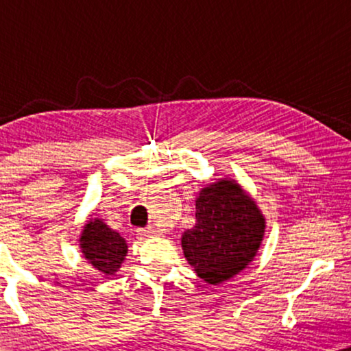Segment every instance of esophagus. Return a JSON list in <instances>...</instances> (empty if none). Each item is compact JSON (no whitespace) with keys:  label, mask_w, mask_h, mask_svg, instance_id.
<instances>
[{"label":"esophagus","mask_w":351,"mask_h":351,"mask_svg":"<svg viewBox=\"0 0 351 351\" xmlns=\"http://www.w3.org/2000/svg\"><path fill=\"white\" fill-rule=\"evenodd\" d=\"M137 232H138V234H141L142 238H150V237H156V234H160V233H158V230L153 228V227L141 228V230H137Z\"/></svg>","instance_id":"obj_1"}]
</instances>
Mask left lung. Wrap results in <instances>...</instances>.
Segmentation results:
<instances>
[{
    "mask_svg": "<svg viewBox=\"0 0 351 351\" xmlns=\"http://www.w3.org/2000/svg\"><path fill=\"white\" fill-rule=\"evenodd\" d=\"M195 215V227L182 234V249L201 280L220 285L254 261L265 217L241 185L219 179L201 189Z\"/></svg>",
    "mask_w": 351,
    "mask_h": 351,
    "instance_id": "1",
    "label": "left lung"
}]
</instances>
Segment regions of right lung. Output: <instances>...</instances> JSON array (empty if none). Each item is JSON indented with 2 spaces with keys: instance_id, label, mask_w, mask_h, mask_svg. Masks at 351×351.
I'll use <instances>...</instances> for the list:
<instances>
[{
  "instance_id": "obj_1",
  "label": "right lung",
  "mask_w": 351,
  "mask_h": 351,
  "mask_svg": "<svg viewBox=\"0 0 351 351\" xmlns=\"http://www.w3.org/2000/svg\"><path fill=\"white\" fill-rule=\"evenodd\" d=\"M80 247L86 261L107 276L121 268L128 254L126 239L104 223L102 219L88 220L81 232Z\"/></svg>"
}]
</instances>
